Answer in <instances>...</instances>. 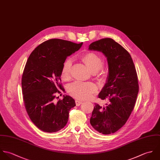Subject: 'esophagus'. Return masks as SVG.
<instances>
[{
	"mask_svg": "<svg viewBox=\"0 0 160 160\" xmlns=\"http://www.w3.org/2000/svg\"><path fill=\"white\" fill-rule=\"evenodd\" d=\"M75 103H76V105L77 106H79L81 104H82V101H78V100H76L75 101Z\"/></svg>",
	"mask_w": 160,
	"mask_h": 160,
	"instance_id": "34e87169",
	"label": "esophagus"
}]
</instances>
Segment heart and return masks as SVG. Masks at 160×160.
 Returning a JSON list of instances; mask_svg holds the SVG:
<instances>
[{
    "label": "heart",
    "mask_w": 160,
    "mask_h": 160,
    "mask_svg": "<svg viewBox=\"0 0 160 160\" xmlns=\"http://www.w3.org/2000/svg\"><path fill=\"white\" fill-rule=\"evenodd\" d=\"M81 60L92 73H96L101 68L103 61L101 56L93 52H88L81 56ZM72 68V62L70 59L65 61L61 70V77L64 80H68L70 77ZM100 72L98 75H101ZM68 92L71 96L79 100L90 99L97 92L96 85L90 82H76L68 87Z\"/></svg>",
    "instance_id": "heart-1"
}]
</instances>
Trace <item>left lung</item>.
I'll return each mask as SVG.
<instances>
[{
	"label": "left lung",
	"instance_id": "left-lung-1",
	"mask_svg": "<svg viewBox=\"0 0 160 160\" xmlns=\"http://www.w3.org/2000/svg\"><path fill=\"white\" fill-rule=\"evenodd\" d=\"M88 49L107 58L108 75L98 97L109 100L105 106L95 104L90 124L102 134L113 133L126 123L135 106L138 93L136 69L130 54L111 38L95 41Z\"/></svg>",
	"mask_w": 160,
	"mask_h": 160
}]
</instances>
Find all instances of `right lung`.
Instances as JSON below:
<instances>
[{"label": "right lung", "mask_w": 160, "mask_h": 160, "mask_svg": "<svg viewBox=\"0 0 160 160\" xmlns=\"http://www.w3.org/2000/svg\"><path fill=\"white\" fill-rule=\"evenodd\" d=\"M82 44L49 39L36 47L28 59L22 79L23 101L33 124L43 132L52 133L63 128L69 111L76 106L71 96L64 95L58 102L54 99L56 93L65 92L61 83L63 64Z\"/></svg>", "instance_id": "1"}]
</instances>
